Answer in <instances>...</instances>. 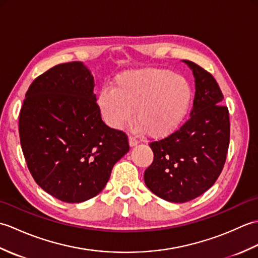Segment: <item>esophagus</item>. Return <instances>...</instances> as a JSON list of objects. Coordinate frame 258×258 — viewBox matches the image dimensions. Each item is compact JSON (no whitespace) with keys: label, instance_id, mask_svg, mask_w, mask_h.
<instances>
[{"label":"esophagus","instance_id":"obj_1","mask_svg":"<svg viewBox=\"0 0 258 258\" xmlns=\"http://www.w3.org/2000/svg\"><path fill=\"white\" fill-rule=\"evenodd\" d=\"M128 144H130V146L131 147H133V146H136L139 144V141L136 140L134 136H130L128 138Z\"/></svg>","mask_w":258,"mask_h":258}]
</instances>
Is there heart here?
<instances>
[{"mask_svg": "<svg viewBox=\"0 0 258 258\" xmlns=\"http://www.w3.org/2000/svg\"><path fill=\"white\" fill-rule=\"evenodd\" d=\"M193 87L183 75L167 69L147 68L126 71L114 81V87L98 93L97 105L112 128H122L133 116L138 130L154 139L174 133L187 115Z\"/></svg>", "mask_w": 258, "mask_h": 258, "instance_id": "heart-1", "label": "heart"}]
</instances>
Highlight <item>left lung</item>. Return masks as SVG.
<instances>
[{"instance_id":"obj_1","label":"left lung","mask_w":258,"mask_h":258,"mask_svg":"<svg viewBox=\"0 0 258 258\" xmlns=\"http://www.w3.org/2000/svg\"><path fill=\"white\" fill-rule=\"evenodd\" d=\"M193 71L195 97L189 118L176 132L152 142L154 161L144 182L161 199L185 203L212 187L220 176L229 145L228 108L216 80L200 65L184 59Z\"/></svg>"}]
</instances>
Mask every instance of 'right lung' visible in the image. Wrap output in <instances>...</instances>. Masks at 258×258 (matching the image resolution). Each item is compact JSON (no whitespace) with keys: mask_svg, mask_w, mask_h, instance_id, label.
Listing matches in <instances>:
<instances>
[{"mask_svg":"<svg viewBox=\"0 0 258 258\" xmlns=\"http://www.w3.org/2000/svg\"><path fill=\"white\" fill-rule=\"evenodd\" d=\"M93 90L83 63L58 64L33 81L20 112L27 167L41 188L65 203L96 196L130 151L126 134L102 120Z\"/></svg>","mask_w":258,"mask_h":258,"instance_id":"obj_1","label":"right lung"}]
</instances>
